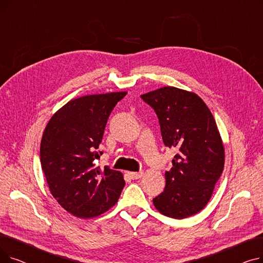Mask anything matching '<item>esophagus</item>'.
<instances>
[{
  "label": "esophagus",
  "instance_id": "esophagus-1",
  "mask_svg": "<svg viewBox=\"0 0 263 263\" xmlns=\"http://www.w3.org/2000/svg\"><path fill=\"white\" fill-rule=\"evenodd\" d=\"M143 172H136V173H128L129 177L132 179V180H136V179H140L143 176Z\"/></svg>",
  "mask_w": 263,
  "mask_h": 263
}]
</instances>
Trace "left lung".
Here are the masks:
<instances>
[{
  "instance_id": "8db88e82",
  "label": "left lung",
  "mask_w": 263,
  "mask_h": 263,
  "mask_svg": "<svg viewBox=\"0 0 263 263\" xmlns=\"http://www.w3.org/2000/svg\"><path fill=\"white\" fill-rule=\"evenodd\" d=\"M141 98L155 109L164 145L178 150L154 204L173 218L194 215L209 202L224 170V146L214 117L196 93L173 86Z\"/></svg>"
}]
</instances>
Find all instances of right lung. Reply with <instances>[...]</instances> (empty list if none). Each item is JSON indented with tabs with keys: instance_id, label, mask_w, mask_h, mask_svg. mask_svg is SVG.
<instances>
[{
	"instance_id": "obj_1",
	"label": "right lung",
	"mask_w": 263,
	"mask_h": 263,
	"mask_svg": "<svg viewBox=\"0 0 263 263\" xmlns=\"http://www.w3.org/2000/svg\"><path fill=\"white\" fill-rule=\"evenodd\" d=\"M126 91L84 96L55 113L40 144V162L54 198L71 214L89 218L117 202L124 180L108 166L95 167L109 114Z\"/></svg>"
}]
</instances>
